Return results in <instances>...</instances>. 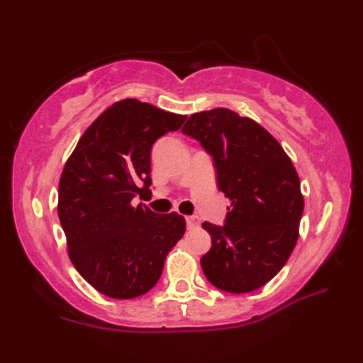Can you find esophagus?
Instances as JSON below:
<instances>
[{"label": "esophagus", "mask_w": 363, "mask_h": 363, "mask_svg": "<svg viewBox=\"0 0 363 363\" xmlns=\"http://www.w3.org/2000/svg\"><path fill=\"white\" fill-rule=\"evenodd\" d=\"M186 221H187V228L189 229H194V228L199 226V218L195 217V215H190V217H186Z\"/></svg>", "instance_id": "obj_1"}]
</instances>
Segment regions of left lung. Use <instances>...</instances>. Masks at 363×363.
Wrapping results in <instances>:
<instances>
[{
    "label": "left lung",
    "instance_id": "1",
    "mask_svg": "<svg viewBox=\"0 0 363 363\" xmlns=\"http://www.w3.org/2000/svg\"><path fill=\"white\" fill-rule=\"evenodd\" d=\"M182 133L213 157L218 189L230 201L225 226L203 223L212 238L203 272L223 291L257 290L298 240L304 198L296 169L267 129L225 107L190 115Z\"/></svg>",
    "mask_w": 363,
    "mask_h": 363
}]
</instances>
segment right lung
<instances>
[{"label":"right lung","mask_w":363,"mask_h":363,"mask_svg":"<svg viewBox=\"0 0 363 363\" xmlns=\"http://www.w3.org/2000/svg\"><path fill=\"white\" fill-rule=\"evenodd\" d=\"M187 115L126 98L79 138L59 181L57 213L68 257L91 287L113 299L145 295L186 233L182 215L133 204L151 186V148Z\"/></svg>","instance_id":"add662e5"}]
</instances>
